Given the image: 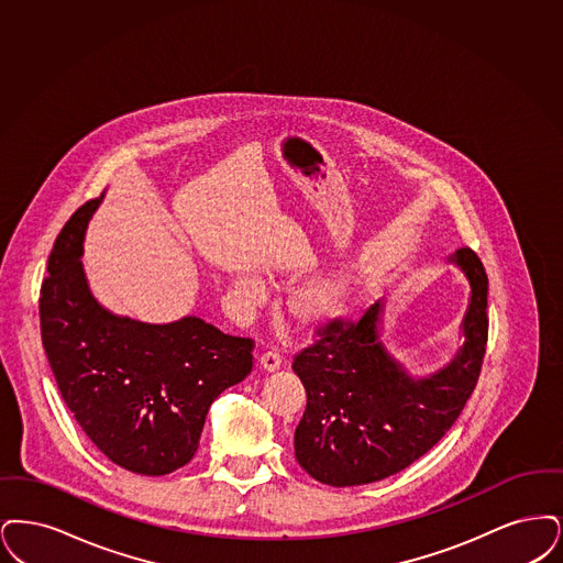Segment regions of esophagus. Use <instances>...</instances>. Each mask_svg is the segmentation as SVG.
I'll return each instance as SVG.
<instances>
[{"label":"esophagus","mask_w":563,"mask_h":563,"mask_svg":"<svg viewBox=\"0 0 563 563\" xmlns=\"http://www.w3.org/2000/svg\"><path fill=\"white\" fill-rule=\"evenodd\" d=\"M258 364H261L263 369L273 372V369H279V367H282V357H279V353H275V351H267V353H263V355L258 357Z\"/></svg>","instance_id":"1"}]
</instances>
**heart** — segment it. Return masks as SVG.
I'll return each mask as SVG.
<instances>
[{"label": "heart", "instance_id": "b5f03b06", "mask_svg": "<svg viewBox=\"0 0 563 563\" xmlns=\"http://www.w3.org/2000/svg\"><path fill=\"white\" fill-rule=\"evenodd\" d=\"M240 292L250 302H258L263 298V286L247 277L240 282ZM344 298L346 288L343 279L328 275L298 288L290 298V311L302 328H318L343 311Z\"/></svg>", "mask_w": 563, "mask_h": 563}]
</instances>
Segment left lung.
I'll return each mask as SVG.
<instances>
[{
  "mask_svg": "<svg viewBox=\"0 0 563 563\" xmlns=\"http://www.w3.org/2000/svg\"><path fill=\"white\" fill-rule=\"evenodd\" d=\"M452 261L471 282L465 346L427 380H412L378 341V302L364 318L330 319L294 355L307 408L294 433L298 465L328 486L380 482L450 431L477 385L488 344V275L471 247Z\"/></svg>",
  "mask_w": 563,
  "mask_h": 563,
  "instance_id": "1",
  "label": "left lung"
}]
</instances>
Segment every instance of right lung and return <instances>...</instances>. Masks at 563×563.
<instances>
[{
	"instance_id": "add662e5",
	"label": "right lung",
	"mask_w": 563,
	"mask_h": 563,
	"mask_svg": "<svg viewBox=\"0 0 563 563\" xmlns=\"http://www.w3.org/2000/svg\"><path fill=\"white\" fill-rule=\"evenodd\" d=\"M98 203L77 208L49 252L42 344L58 391L98 450L132 473L166 475L194 459L212 401L252 372L254 341L197 318L151 325L104 311L79 263Z\"/></svg>"
}]
</instances>
